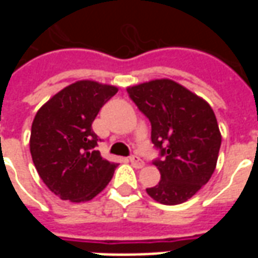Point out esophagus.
I'll return each mask as SVG.
<instances>
[{
  "label": "esophagus",
  "mask_w": 258,
  "mask_h": 258,
  "mask_svg": "<svg viewBox=\"0 0 258 258\" xmlns=\"http://www.w3.org/2000/svg\"><path fill=\"white\" fill-rule=\"evenodd\" d=\"M130 163H131V164H133L135 168L144 167V162H142V159H140L138 156H135V155L130 156Z\"/></svg>",
  "instance_id": "esophagus-1"
}]
</instances>
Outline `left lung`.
<instances>
[{
    "label": "left lung",
    "mask_w": 258,
    "mask_h": 258,
    "mask_svg": "<svg viewBox=\"0 0 258 258\" xmlns=\"http://www.w3.org/2000/svg\"><path fill=\"white\" fill-rule=\"evenodd\" d=\"M131 101L149 118L159 149L153 162L159 184L146 192L163 205H179L209 182L216 170L221 134L210 105L173 80H153L127 88Z\"/></svg>",
    "instance_id": "obj_1"
}]
</instances>
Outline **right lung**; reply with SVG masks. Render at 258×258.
<instances>
[{"mask_svg":"<svg viewBox=\"0 0 258 258\" xmlns=\"http://www.w3.org/2000/svg\"><path fill=\"white\" fill-rule=\"evenodd\" d=\"M117 88L91 80L59 91L31 124L30 153L37 173L62 200L87 202L106 188L117 167L96 146L92 121Z\"/></svg>","mask_w":258,"mask_h":258,"instance_id":"1","label":"right lung"}]
</instances>
